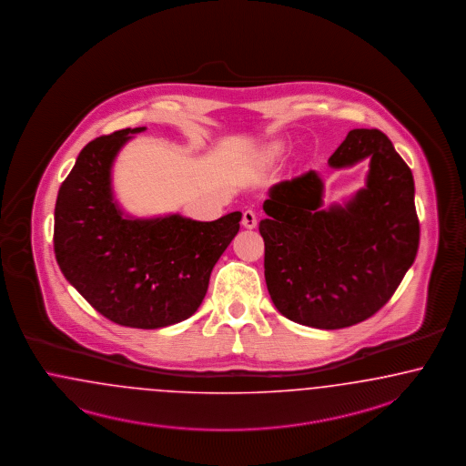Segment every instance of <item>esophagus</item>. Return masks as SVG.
<instances>
[{
  "mask_svg": "<svg viewBox=\"0 0 466 466\" xmlns=\"http://www.w3.org/2000/svg\"><path fill=\"white\" fill-rule=\"evenodd\" d=\"M241 224L244 228H255L257 227V213L253 209H246L242 213Z\"/></svg>",
  "mask_w": 466,
  "mask_h": 466,
  "instance_id": "1",
  "label": "esophagus"
}]
</instances>
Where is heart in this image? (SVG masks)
<instances>
[{"label":"heart","instance_id":"b5f03b06","mask_svg":"<svg viewBox=\"0 0 466 466\" xmlns=\"http://www.w3.org/2000/svg\"><path fill=\"white\" fill-rule=\"evenodd\" d=\"M279 152H280L279 144H272V146H270V147H268V154H270V156H278V154H279Z\"/></svg>","mask_w":466,"mask_h":466}]
</instances>
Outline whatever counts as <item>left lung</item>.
Listing matches in <instances>:
<instances>
[{
    "label": "left lung",
    "mask_w": 466,
    "mask_h": 466,
    "mask_svg": "<svg viewBox=\"0 0 466 466\" xmlns=\"http://www.w3.org/2000/svg\"><path fill=\"white\" fill-rule=\"evenodd\" d=\"M370 159L366 187L324 208V182L309 173L270 187L260 222L265 282L280 314L339 329L376 314L418 253L420 222L410 167L380 130L357 128L329 157L335 169Z\"/></svg>",
    "instance_id": "left-lung-1"
}]
</instances>
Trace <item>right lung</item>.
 <instances>
[{
  "instance_id": "1",
  "label": "right lung",
  "mask_w": 466,
  "mask_h": 466,
  "mask_svg": "<svg viewBox=\"0 0 466 466\" xmlns=\"http://www.w3.org/2000/svg\"><path fill=\"white\" fill-rule=\"evenodd\" d=\"M144 130L114 131L79 152L56 196L54 248L64 278L96 312L121 326L157 329L199 309L242 213L213 222L127 215L114 196L112 167Z\"/></svg>"
}]
</instances>
